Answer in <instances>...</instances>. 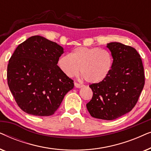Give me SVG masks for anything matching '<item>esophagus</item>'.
<instances>
[{"instance_id": "obj_1", "label": "esophagus", "mask_w": 151, "mask_h": 151, "mask_svg": "<svg viewBox=\"0 0 151 151\" xmlns=\"http://www.w3.org/2000/svg\"><path fill=\"white\" fill-rule=\"evenodd\" d=\"M74 84H75V86H76V88H81V87H82V86H83V85H82V84L78 83V82H75V83H74Z\"/></svg>"}]
</instances>
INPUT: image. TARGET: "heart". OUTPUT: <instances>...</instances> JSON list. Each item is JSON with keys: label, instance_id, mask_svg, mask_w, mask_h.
I'll return each instance as SVG.
<instances>
[{"label": "heart", "instance_id": "obj_1", "mask_svg": "<svg viewBox=\"0 0 151 151\" xmlns=\"http://www.w3.org/2000/svg\"><path fill=\"white\" fill-rule=\"evenodd\" d=\"M113 63L110 51L99 47H76L71 55H63L58 60L59 67L69 77L77 76L80 67V73L89 83H99L105 80Z\"/></svg>", "mask_w": 151, "mask_h": 151}]
</instances>
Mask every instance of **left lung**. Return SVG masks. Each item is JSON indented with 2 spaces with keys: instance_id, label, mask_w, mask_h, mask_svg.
<instances>
[{
  "instance_id": "left-lung-1",
  "label": "left lung",
  "mask_w": 151,
  "mask_h": 151,
  "mask_svg": "<svg viewBox=\"0 0 151 151\" xmlns=\"http://www.w3.org/2000/svg\"><path fill=\"white\" fill-rule=\"evenodd\" d=\"M113 63L109 76L90 84L93 97L86 104L95 118L113 120L129 113L137 104L145 83L144 67L137 50L119 42L107 44Z\"/></svg>"
}]
</instances>
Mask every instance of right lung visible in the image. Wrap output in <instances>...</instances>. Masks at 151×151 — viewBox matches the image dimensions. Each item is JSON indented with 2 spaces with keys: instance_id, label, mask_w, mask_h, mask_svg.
I'll return each mask as SVG.
<instances>
[{
  "instance_id": "1",
  "label": "right lung",
  "mask_w": 151,
  "mask_h": 151,
  "mask_svg": "<svg viewBox=\"0 0 151 151\" xmlns=\"http://www.w3.org/2000/svg\"><path fill=\"white\" fill-rule=\"evenodd\" d=\"M64 49L44 37L34 36L16 47L7 65L10 91L24 112L49 116L73 88V80L58 66Z\"/></svg>"
}]
</instances>
